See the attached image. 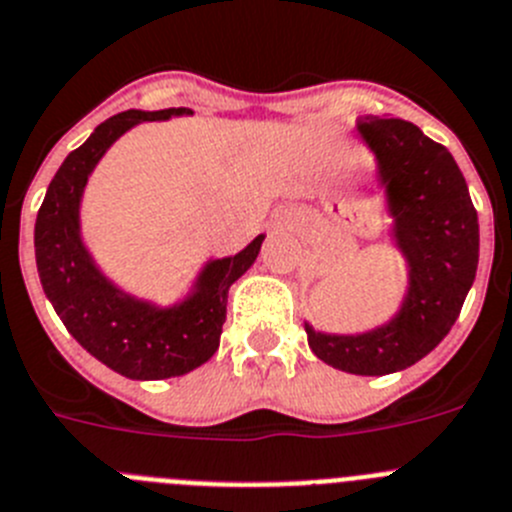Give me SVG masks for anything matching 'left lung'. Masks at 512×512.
Segmentation results:
<instances>
[{
  "instance_id": "1",
  "label": "left lung",
  "mask_w": 512,
  "mask_h": 512,
  "mask_svg": "<svg viewBox=\"0 0 512 512\" xmlns=\"http://www.w3.org/2000/svg\"><path fill=\"white\" fill-rule=\"evenodd\" d=\"M359 137L375 155L408 288L393 319L362 334L303 326L308 347L326 365L352 375H390L426 357L457 321L477 273L480 224L457 160L416 124L365 117Z\"/></svg>"
}]
</instances>
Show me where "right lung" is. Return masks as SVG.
Here are the masks:
<instances>
[{"instance_id": "obj_1", "label": "right lung", "mask_w": 512, "mask_h": 512, "mask_svg": "<svg viewBox=\"0 0 512 512\" xmlns=\"http://www.w3.org/2000/svg\"><path fill=\"white\" fill-rule=\"evenodd\" d=\"M191 114L186 107L127 109L101 122L63 160L35 222L38 275L55 313L91 357L130 380L186 375L214 357L227 319L229 288L255 265L265 239L257 234L237 255L206 260L186 298L173 306L132 296L96 265L81 234V201L99 160L137 124Z\"/></svg>"}]
</instances>
